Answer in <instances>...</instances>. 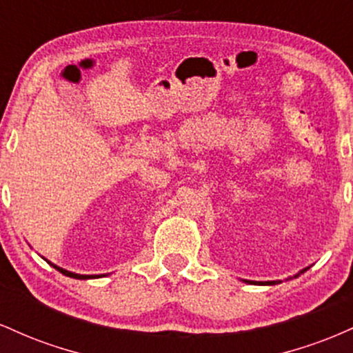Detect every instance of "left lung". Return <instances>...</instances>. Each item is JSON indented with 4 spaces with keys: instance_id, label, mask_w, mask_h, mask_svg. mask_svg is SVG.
Instances as JSON below:
<instances>
[{
    "instance_id": "obj_1",
    "label": "left lung",
    "mask_w": 353,
    "mask_h": 353,
    "mask_svg": "<svg viewBox=\"0 0 353 353\" xmlns=\"http://www.w3.org/2000/svg\"><path fill=\"white\" fill-rule=\"evenodd\" d=\"M307 269H309V267H305V269H302L301 272H299V274H295L294 277H289V279H285V281H290V279H297L299 275L305 272ZM242 282H245V283H252V285H275V283H281L282 281H265V282H257V281H245V279H242Z\"/></svg>"
}]
</instances>
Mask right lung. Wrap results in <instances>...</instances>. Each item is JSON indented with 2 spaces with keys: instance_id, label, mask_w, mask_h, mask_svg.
<instances>
[{
  "instance_id": "right-lung-1",
  "label": "right lung",
  "mask_w": 353,
  "mask_h": 353,
  "mask_svg": "<svg viewBox=\"0 0 353 353\" xmlns=\"http://www.w3.org/2000/svg\"><path fill=\"white\" fill-rule=\"evenodd\" d=\"M43 259H44V257H43ZM44 261H46L48 264H50L51 267H54V269L58 270V272L63 274V275H68V277H71V279H79V281H86V279H98V277H104V275H106V274H101V275H84V274H76V272H70V270L63 269V267H59V265L52 264V262L48 261V259H44Z\"/></svg>"
}]
</instances>
